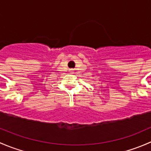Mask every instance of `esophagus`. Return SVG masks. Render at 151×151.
Returning a JSON list of instances; mask_svg holds the SVG:
<instances>
[{
    "instance_id": "34e87169",
    "label": "esophagus",
    "mask_w": 151,
    "mask_h": 151,
    "mask_svg": "<svg viewBox=\"0 0 151 151\" xmlns=\"http://www.w3.org/2000/svg\"><path fill=\"white\" fill-rule=\"evenodd\" d=\"M71 71V73H73V71Z\"/></svg>"
}]
</instances>
